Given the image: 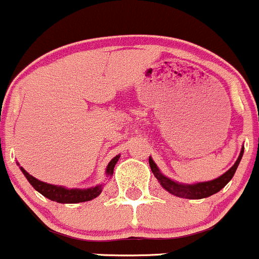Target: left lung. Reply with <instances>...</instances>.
Masks as SVG:
<instances>
[{"mask_svg": "<svg viewBox=\"0 0 259 259\" xmlns=\"http://www.w3.org/2000/svg\"><path fill=\"white\" fill-rule=\"evenodd\" d=\"M243 152H244V147H242L240 150L239 156H238L237 161H235L234 165L227 171V172L223 174L222 176H219L218 179H214L211 181H204V183H196V184H180L176 183V181L171 180V179L166 178L163 174H161V171L158 170L157 165L153 162L152 158H148V162H150V167L152 170L153 175L157 179L160 185L165 189L166 191H168L172 195L179 196V198L184 199H204L208 198V196L214 195L218 191L222 190L230 180L234 176L235 171H237L238 165H239L240 160H242Z\"/></svg>", "mask_w": 259, "mask_h": 259, "instance_id": "1", "label": "left lung"}]
</instances>
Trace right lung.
Wrapping results in <instances>:
<instances>
[{
    "label": "right lung",
    "instance_id": "obj_1",
    "mask_svg": "<svg viewBox=\"0 0 259 259\" xmlns=\"http://www.w3.org/2000/svg\"><path fill=\"white\" fill-rule=\"evenodd\" d=\"M119 160V155L116 156L114 158H112L111 162L107 166V175L112 176L113 175L114 166H116L117 161ZM21 168L22 174L26 176V179L29 180V183L34 186V189L36 191H39L41 195L45 198L50 199V200L56 201V203L60 204H76V203H84V201H89L96 199L99 194L102 193V189L103 186L98 185L94 186V188L89 189H66L64 186H58V185H51V184L42 183V181L37 180L34 176L30 175L27 171H25L24 168Z\"/></svg>",
    "mask_w": 259,
    "mask_h": 259
}]
</instances>
